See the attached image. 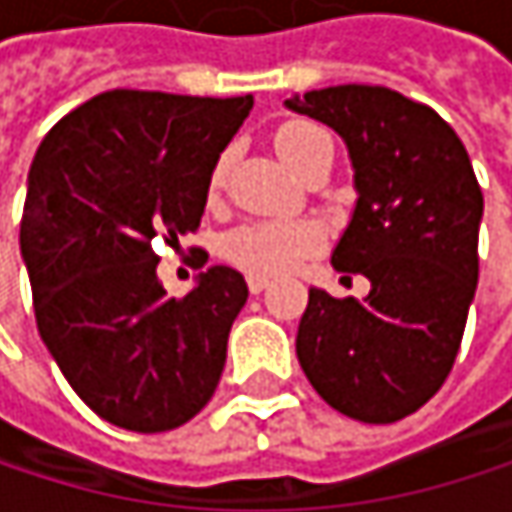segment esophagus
I'll use <instances>...</instances> for the list:
<instances>
[{"instance_id":"34e87169","label":"esophagus","mask_w":512,"mask_h":512,"mask_svg":"<svg viewBox=\"0 0 512 512\" xmlns=\"http://www.w3.org/2000/svg\"><path fill=\"white\" fill-rule=\"evenodd\" d=\"M246 281H249V290H252V293H263V290L269 287V278H266V275H249Z\"/></svg>"}]
</instances>
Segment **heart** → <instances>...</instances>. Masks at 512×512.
<instances>
[{"label":"heart","instance_id":"heart-1","mask_svg":"<svg viewBox=\"0 0 512 512\" xmlns=\"http://www.w3.org/2000/svg\"><path fill=\"white\" fill-rule=\"evenodd\" d=\"M332 139L323 127L308 121H290L275 130V151L299 174ZM228 168V156H219L210 174V189L222 186ZM320 246V231L311 222H287V219H263L246 222L225 237V257L252 275H278L287 266Z\"/></svg>","mask_w":512,"mask_h":512}]
</instances>
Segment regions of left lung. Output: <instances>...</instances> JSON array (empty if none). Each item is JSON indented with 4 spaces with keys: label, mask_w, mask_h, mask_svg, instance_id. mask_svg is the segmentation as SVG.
<instances>
[{
    "label": "left lung",
    "mask_w": 512,
    "mask_h": 512,
    "mask_svg": "<svg viewBox=\"0 0 512 512\" xmlns=\"http://www.w3.org/2000/svg\"><path fill=\"white\" fill-rule=\"evenodd\" d=\"M287 109L332 127L353 162L356 210L332 266L370 293L308 290L296 356L341 415L394 424L448 379L477 290L483 192L451 124L382 85L293 94Z\"/></svg>",
    "instance_id": "left-lung-1"
}]
</instances>
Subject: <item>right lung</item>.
Masks as SVG:
<instances>
[{"mask_svg": "<svg viewBox=\"0 0 512 512\" xmlns=\"http://www.w3.org/2000/svg\"><path fill=\"white\" fill-rule=\"evenodd\" d=\"M252 106V94L115 88L64 115L32 159L20 252L38 332L115 427L174 430L219 385L246 278L210 266L186 296H165L156 246L198 228L213 165Z\"/></svg>", "mask_w": 512, "mask_h": 512, "instance_id": "add662e5", "label": "right lung"}]
</instances>
